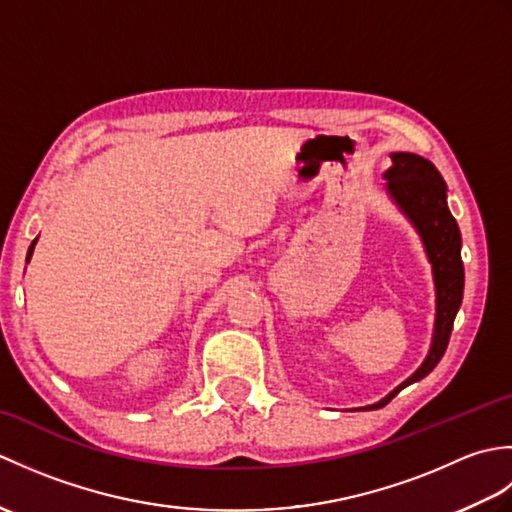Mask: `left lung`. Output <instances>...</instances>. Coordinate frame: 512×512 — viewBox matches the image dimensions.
I'll use <instances>...</instances> for the list:
<instances>
[{
	"label": "left lung",
	"mask_w": 512,
	"mask_h": 512,
	"mask_svg": "<svg viewBox=\"0 0 512 512\" xmlns=\"http://www.w3.org/2000/svg\"><path fill=\"white\" fill-rule=\"evenodd\" d=\"M385 191L400 213L407 217L411 226L422 239L424 253L431 264L433 284H436V323H433V339L429 354L422 365L407 380L391 389L389 394L361 409H380L394 398L400 389L418 383L427 376L440 358L447 352L449 336L453 330L455 314L462 306L464 295V264H462V235L458 222L447 204V182L433 162L409 151H394L391 167L383 173Z\"/></svg>",
	"instance_id": "obj_1"
}]
</instances>
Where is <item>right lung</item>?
<instances>
[{"instance_id": "obj_1", "label": "right lung", "mask_w": 512, "mask_h": 512, "mask_svg": "<svg viewBox=\"0 0 512 512\" xmlns=\"http://www.w3.org/2000/svg\"><path fill=\"white\" fill-rule=\"evenodd\" d=\"M37 239H39V237H37ZM37 239H35V242H32V244H30V248H28V255H26V264L30 262V257H32V250H35V244H37Z\"/></svg>"}]
</instances>
